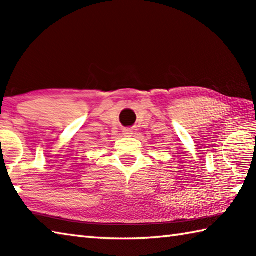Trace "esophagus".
Segmentation results:
<instances>
[{"instance_id":"34e87169","label":"esophagus","mask_w":256,"mask_h":256,"mask_svg":"<svg viewBox=\"0 0 256 256\" xmlns=\"http://www.w3.org/2000/svg\"><path fill=\"white\" fill-rule=\"evenodd\" d=\"M123 134H124L125 136H131L132 134H133V130L130 128H124V130H123Z\"/></svg>"}]
</instances>
